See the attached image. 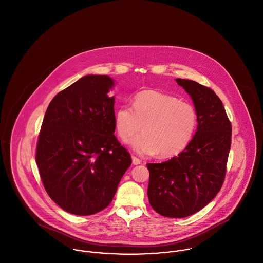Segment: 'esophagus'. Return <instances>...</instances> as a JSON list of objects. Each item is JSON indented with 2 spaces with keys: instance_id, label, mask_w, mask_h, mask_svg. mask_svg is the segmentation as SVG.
Listing matches in <instances>:
<instances>
[{
  "instance_id": "obj_1",
  "label": "esophagus",
  "mask_w": 263,
  "mask_h": 263,
  "mask_svg": "<svg viewBox=\"0 0 263 263\" xmlns=\"http://www.w3.org/2000/svg\"><path fill=\"white\" fill-rule=\"evenodd\" d=\"M140 162H141V160H140L139 158L132 156V163H133V164H139Z\"/></svg>"
}]
</instances>
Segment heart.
<instances>
[{
	"label": "heart",
	"mask_w": 263,
	"mask_h": 263,
	"mask_svg": "<svg viewBox=\"0 0 263 263\" xmlns=\"http://www.w3.org/2000/svg\"><path fill=\"white\" fill-rule=\"evenodd\" d=\"M118 136L127 141L142 125L143 133L129 141L139 155L158 154L172 158L182 153L191 142L197 128V112L188 102L156 90H144L135 96L132 107L120 106L115 112Z\"/></svg>",
	"instance_id": "1"
}]
</instances>
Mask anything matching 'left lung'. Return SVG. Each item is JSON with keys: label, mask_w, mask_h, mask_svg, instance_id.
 Here are the masks:
<instances>
[{"label": "left lung", "mask_w": 263, "mask_h": 263, "mask_svg": "<svg viewBox=\"0 0 263 263\" xmlns=\"http://www.w3.org/2000/svg\"><path fill=\"white\" fill-rule=\"evenodd\" d=\"M176 81L194 103L198 127L191 142L177 157L146 164L147 195L160 215L182 218L202 210L219 192L231 149L232 124L210 87L188 79Z\"/></svg>", "instance_id": "left-lung-1"}]
</instances>
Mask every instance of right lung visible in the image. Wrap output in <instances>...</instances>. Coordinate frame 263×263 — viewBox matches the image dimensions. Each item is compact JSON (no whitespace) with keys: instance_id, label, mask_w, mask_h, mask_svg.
<instances>
[{"instance_id":"obj_1","label":"right lung","mask_w":263,"mask_h":263,"mask_svg":"<svg viewBox=\"0 0 263 263\" xmlns=\"http://www.w3.org/2000/svg\"><path fill=\"white\" fill-rule=\"evenodd\" d=\"M114 80L86 75L60 91L47 108L35 161L44 187L61 209L97 213L111 202L132 163L115 133Z\"/></svg>"}]
</instances>
